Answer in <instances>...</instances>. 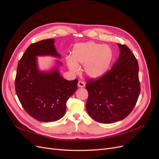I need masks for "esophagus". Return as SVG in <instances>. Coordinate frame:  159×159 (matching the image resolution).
<instances>
[{
    "label": "esophagus",
    "mask_w": 159,
    "mask_h": 159,
    "mask_svg": "<svg viewBox=\"0 0 159 159\" xmlns=\"http://www.w3.org/2000/svg\"><path fill=\"white\" fill-rule=\"evenodd\" d=\"M78 85L79 88H84L85 87V83L84 82V81H79Z\"/></svg>",
    "instance_id": "34e87169"
}]
</instances>
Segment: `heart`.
<instances>
[{"instance_id":"b5f03b06","label":"heart","mask_w":159,"mask_h":159,"mask_svg":"<svg viewBox=\"0 0 159 159\" xmlns=\"http://www.w3.org/2000/svg\"><path fill=\"white\" fill-rule=\"evenodd\" d=\"M113 59V51L107 45L93 42L76 44L72 50V57L67 59L69 69L78 73V64L84 65L85 74L89 78H99L108 71Z\"/></svg>"}]
</instances>
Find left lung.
<instances>
[{
  "label": "left lung",
  "mask_w": 159,
  "mask_h": 159,
  "mask_svg": "<svg viewBox=\"0 0 159 159\" xmlns=\"http://www.w3.org/2000/svg\"><path fill=\"white\" fill-rule=\"evenodd\" d=\"M117 45L120 54L111 70L96 80H88L85 85L87 111L102 123L117 122L127 117L141 91L135 56L126 45Z\"/></svg>",
  "instance_id": "obj_1"
}]
</instances>
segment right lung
<instances>
[{
    "mask_svg": "<svg viewBox=\"0 0 159 159\" xmlns=\"http://www.w3.org/2000/svg\"><path fill=\"white\" fill-rule=\"evenodd\" d=\"M54 40L34 43L26 49L19 61L15 79V89L23 108L31 117L42 122L56 121L64 117L66 102L78 89V80L68 81L61 76L58 66L52 70L40 71L37 57H60Z\"/></svg>",
    "mask_w": 159,
    "mask_h": 159,
    "instance_id": "obj_1",
    "label": "right lung"
}]
</instances>
